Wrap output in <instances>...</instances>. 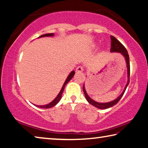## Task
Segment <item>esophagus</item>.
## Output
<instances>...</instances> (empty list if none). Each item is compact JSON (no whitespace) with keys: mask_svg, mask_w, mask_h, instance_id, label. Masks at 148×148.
Here are the masks:
<instances>
[{"mask_svg":"<svg viewBox=\"0 0 148 148\" xmlns=\"http://www.w3.org/2000/svg\"><path fill=\"white\" fill-rule=\"evenodd\" d=\"M82 71H83V67H82V66H78V67H77L76 72L79 73V72H82Z\"/></svg>","mask_w":148,"mask_h":148,"instance_id":"esophagus-1","label":"esophagus"}]
</instances>
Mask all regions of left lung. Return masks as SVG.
<instances>
[{
  "label": "left lung",
  "mask_w": 148,
  "mask_h": 148,
  "mask_svg": "<svg viewBox=\"0 0 148 148\" xmlns=\"http://www.w3.org/2000/svg\"><path fill=\"white\" fill-rule=\"evenodd\" d=\"M110 39H111L110 52H117V53H120L121 54H123L124 57H125L126 63H127V67L128 81H127V83L126 86L125 87V88H124L123 92L121 93V94L120 95V96H119L118 98H116L115 100L109 102V103H97L96 101H94L93 99H92L91 98H90L88 95L86 90H85L84 86L83 85V92H84L85 97H86V100L88 101L90 104L92 105L93 106H95V107L100 108V109H107V108L112 107L114 105L117 104L119 101L120 100L121 98L122 97L123 95L124 94V93H125V92L129 82H130V80H129V78H130V77H130V63H129V56L128 52H127V49H125V47H124L122 44H121L115 37L111 36Z\"/></svg>",
  "instance_id": "8db88e82"
}]
</instances>
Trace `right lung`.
I'll list each match as a JSON object with an SVG mask.
<instances>
[{
	"label": "right lung",
	"mask_w": 148,
	"mask_h": 148,
	"mask_svg": "<svg viewBox=\"0 0 148 148\" xmlns=\"http://www.w3.org/2000/svg\"><path fill=\"white\" fill-rule=\"evenodd\" d=\"M54 35L53 33H50V34H43V35H41V36H40L39 38H41V37H45V36H53ZM75 75V71H72L71 73H70V74L69 75V76L67 77V78L66 79V81H65L64 84L63 85V86H62V89L60 90V93L58 94V95H57V97L54 99L53 101H52L51 103H49V104L48 105H42V106H38V107L40 108H51L54 107V106H55L57 103H58L60 100L61 99V97H62V93H63L64 92V88H65V86H66V84L70 80H71L73 77Z\"/></svg>",
	"instance_id": "right-lung-1"
}]
</instances>
